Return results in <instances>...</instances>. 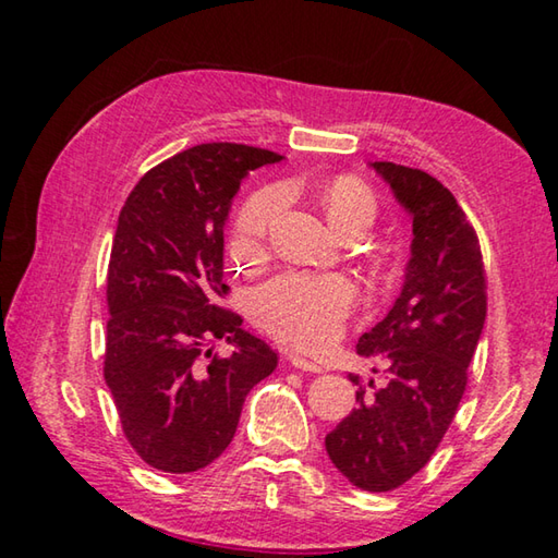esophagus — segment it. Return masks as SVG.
<instances>
[{"label": "esophagus", "instance_id": "obj_1", "mask_svg": "<svg viewBox=\"0 0 558 558\" xmlns=\"http://www.w3.org/2000/svg\"><path fill=\"white\" fill-rule=\"evenodd\" d=\"M288 359H290V364L295 366V369L313 372V374H319V372H323V366H319L317 362H310V359H305L302 354H295V352H292Z\"/></svg>", "mask_w": 558, "mask_h": 558}]
</instances>
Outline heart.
I'll return each mask as SVG.
<instances>
[{"label": "heart", "mask_w": 558, "mask_h": 558, "mask_svg": "<svg viewBox=\"0 0 558 558\" xmlns=\"http://www.w3.org/2000/svg\"><path fill=\"white\" fill-rule=\"evenodd\" d=\"M335 229L344 235L366 231L376 216V196L356 177H335L319 192ZM286 204L280 186L253 192L235 214L231 253L239 260L258 258ZM356 300L354 282L344 276L282 272L253 292L251 310L268 335L300 347H319L332 339Z\"/></svg>", "instance_id": "heart-1"}]
</instances>
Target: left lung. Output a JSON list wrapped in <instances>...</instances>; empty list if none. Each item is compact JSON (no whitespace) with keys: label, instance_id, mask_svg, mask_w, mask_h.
I'll use <instances>...</instances> for the list:
<instances>
[{"label":"left lung","instance_id":"1","mask_svg":"<svg viewBox=\"0 0 558 558\" xmlns=\"http://www.w3.org/2000/svg\"><path fill=\"white\" fill-rule=\"evenodd\" d=\"M372 167L411 214V260L401 295L356 344L386 381L349 374L356 409L327 433L325 448L349 483L389 493L426 465L456 418L483 335L487 280L477 233L436 177L393 162Z\"/></svg>","mask_w":558,"mask_h":558}]
</instances>
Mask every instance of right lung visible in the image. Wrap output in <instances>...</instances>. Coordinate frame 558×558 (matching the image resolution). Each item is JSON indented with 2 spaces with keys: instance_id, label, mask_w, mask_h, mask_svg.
<instances>
[{
  "instance_id": "obj_1",
  "label": "right lung",
  "mask_w": 558,
  "mask_h": 558,
  "mask_svg": "<svg viewBox=\"0 0 558 558\" xmlns=\"http://www.w3.org/2000/svg\"><path fill=\"white\" fill-rule=\"evenodd\" d=\"M270 149L209 143L165 159L122 206L108 266L106 384L147 465L194 472L233 440L248 391L278 354L223 310V223L241 179ZM226 338L231 357L211 355Z\"/></svg>"
}]
</instances>
